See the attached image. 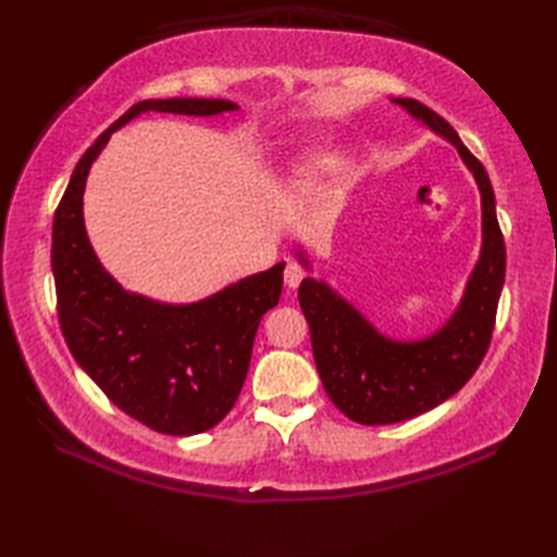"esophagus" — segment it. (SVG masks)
Instances as JSON below:
<instances>
[{"mask_svg": "<svg viewBox=\"0 0 557 557\" xmlns=\"http://www.w3.org/2000/svg\"><path fill=\"white\" fill-rule=\"evenodd\" d=\"M304 268L297 263V260H289L287 268H285V285L287 287H299V282L304 280Z\"/></svg>", "mask_w": 557, "mask_h": 557, "instance_id": "34e87169", "label": "esophagus"}]
</instances>
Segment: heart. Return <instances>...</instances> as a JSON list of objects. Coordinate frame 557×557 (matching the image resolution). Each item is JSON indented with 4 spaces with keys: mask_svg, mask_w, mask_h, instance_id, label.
<instances>
[{
    "mask_svg": "<svg viewBox=\"0 0 557 557\" xmlns=\"http://www.w3.org/2000/svg\"><path fill=\"white\" fill-rule=\"evenodd\" d=\"M337 164V158L330 156V152H313V156H306L297 164V176H315L325 170H333Z\"/></svg>",
    "mask_w": 557,
    "mask_h": 557,
    "instance_id": "heart-1",
    "label": "heart"
}]
</instances>
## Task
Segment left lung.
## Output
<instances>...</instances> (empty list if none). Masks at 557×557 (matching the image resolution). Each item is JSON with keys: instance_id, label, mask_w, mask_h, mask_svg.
Instances as JSON below:
<instances>
[{"instance_id": "left-lung-1", "label": "left lung", "mask_w": 557, "mask_h": 557, "mask_svg": "<svg viewBox=\"0 0 557 557\" xmlns=\"http://www.w3.org/2000/svg\"><path fill=\"white\" fill-rule=\"evenodd\" d=\"M395 102L455 144L474 172L481 191L483 246L455 315L443 330L419 342L383 337L323 282L313 277L301 282L299 306L309 321L315 369L325 393L345 417L363 425L413 419L465 387L488 351L505 282V242L483 164L441 114L413 98Z\"/></svg>"}]
</instances>
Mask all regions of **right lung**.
<instances>
[{
	"label": "right lung",
	"instance_id": "1",
	"mask_svg": "<svg viewBox=\"0 0 557 557\" xmlns=\"http://www.w3.org/2000/svg\"><path fill=\"white\" fill-rule=\"evenodd\" d=\"M148 110L208 116L236 104L136 102L83 152L52 224L57 315L74 359L116 407L158 433L196 435L227 417L239 397L260 318L280 301L285 263L188 306L136 297L102 270L83 224L86 176L114 128Z\"/></svg>",
	"mask_w": 557,
	"mask_h": 557
}]
</instances>
